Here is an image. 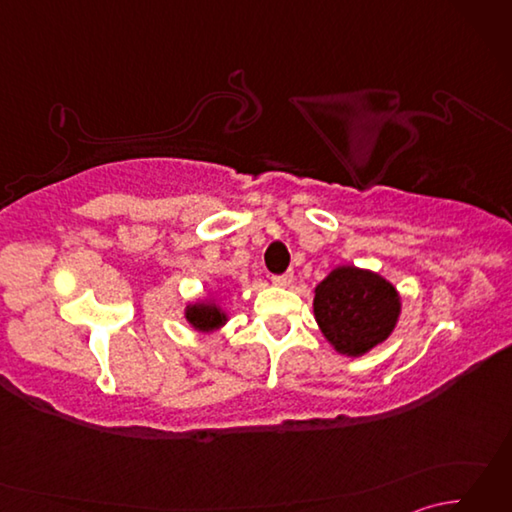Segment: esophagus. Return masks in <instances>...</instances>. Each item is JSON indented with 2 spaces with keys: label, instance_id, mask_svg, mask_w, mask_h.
Listing matches in <instances>:
<instances>
[{
  "label": "esophagus",
  "instance_id": "obj_1",
  "mask_svg": "<svg viewBox=\"0 0 512 512\" xmlns=\"http://www.w3.org/2000/svg\"><path fill=\"white\" fill-rule=\"evenodd\" d=\"M292 279H295V275L292 273H284V275H273V284L279 286V288H288L292 284Z\"/></svg>",
  "mask_w": 512,
  "mask_h": 512
}]
</instances>
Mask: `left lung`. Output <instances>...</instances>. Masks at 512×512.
<instances>
[{
	"mask_svg": "<svg viewBox=\"0 0 512 512\" xmlns=\"http://www.w3.org/2000/svg\"><path fill=\"white\" fill-rule=\"evenodd\" d=\"M400 317V295L385 277L336 266L314 288V319L339 354L363 356L387 341Z\"/></svg>",
	"mask_w": 512,
	"mask_h": 512,
	"instance_id": "left-lung-1",
	"label": "left lung"
}]
</instances>
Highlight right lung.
I'll use <instances>...</instances> for the list:
<instances>
[{
    "mask_svg": "<svg viewBox=\"0 0 512 512\" xmlns=\"http://www.w3.org/2000/svg\"><path fill=\"white\" fill-rule=\"evenodd\" d=\"M184 317H187L189 325L198 332H215L228 321L226 312L220 308V303L213 299L195 301L184 308Z\"/></svg>",
    "mask_w": 512,
    "mask_h": 512,
    "instance_id": "add662e5",
    "label": "right lung"
}]
</instances>
